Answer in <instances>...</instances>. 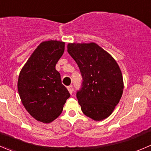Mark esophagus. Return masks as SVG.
<instances>
[{
  "instance_id": "1",
  "label": "esophagus",
  "mask_w": 151,
  "mask_h": 151,
  "mask_svg": "<svg viewBox=\"0 0 151 151\" xmlns=\"http://www.w3.org/2000/svg\"><path fill=\"white\" fill-rule=\"evenodd\" d=\"M68 91H69L70 94H73V88H72V86H68Z\"/></svg>"
}]
</instances>
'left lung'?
<instances>
[{"label":"left lung","instance_id":"1","mask_svg":"<svg viewBox=\"0 0 151 151\" xmlns=\"http://www.w3.org/2000/svg\"><path fill=\"white\" fill-rule=\"evenodd\" d=\"M68 52L77 63L83 78L76 94L83 114L94 121L111 115L120 101L124 81L119 65L97 43H69Z\"/></svg>","mask_w":151,"mask_h":151}]
</instances>
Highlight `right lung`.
Instances as JSON below:
<instances>
[{
  "label": "right lung",
  "instance_id": "add662e5",
  "mask_svg": "<svg viewBox=\"0 0 151 151\" xmlns=\"http://www.w3.org/2000/svg\"><path fill=\"white\" fill-rule=\"evenodd\" d=\"M65 51V42L43 41L26 62L19 76L18 92L23 105L35 120L46 124L63 112L70 93L56 70Z\"/></svg>",
  "mask_w": 151,
  "mask_h": 151
}]
</instances>
